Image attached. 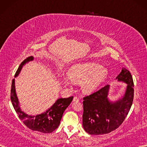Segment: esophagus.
I'll return each instance as SVG.
<instances>
[{
  "instance_id": "obj_1",
  "label": "esophagus",
  "mask_w": 147,
  "mask_h": 147,
  "mask_svg": "<svg viewBox=\"0 0 147 147\" xmlns=\"http://www.w3.org/2000/svg\"><path fill=\"white\" fill-rule=\"evenodd\" d=\"M80 101V99L79 98H78L77 96H74V97L73 98V102H78Z\"/></svg>"
}]
</instances>
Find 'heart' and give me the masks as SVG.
Listing matches in <instances>:
<instances>
[{"instance_id":"obj_1","label":"heart","mask_w":147,"mask_h":147,"mask_svg":"<svg viewBox=\"0 0 147 147\" xmlns=\"http://www.w3.org/2000/svg\"><path fill=\"white\" fill-rule=\"evenodd\" d=\"M109 73L107 69L94 62H80L73 65L68 71V77L62 78V82L65 86L71 85V80L82 82V88L86 93H92L107 78Z\"/></svg>"}]
</instances>
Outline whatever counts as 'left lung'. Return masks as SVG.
Segmentation results:
<instances>
[{"label":"left lung","mask_w":147,"mask_h":147,"mask_svg":"<svg viewBox=\"0 0 147 147\" xmlns=\"http://www.w3.org/2000/svg\"><path fill=\"white\" fill-rule=\"evenodd\" d=\"M115 79L127 84L122 98L111 100L108 97L109 85L83 98V127L90 135H104L116 129L128 114L134 97L132 76L128 70L123 67Z\"/></svg>","instance_id":"left-lung-1"}]
</instances>
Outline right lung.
<instances>
[{
	"label": "right lung",
	"instance_id": "add662e5",
	"mask_svg": "<svg viewBox=\"0 0 147 147\" xmlns=\"http://www.w3.org/2000/svg\"><path fill=\"white\" fill-rule=\"evenodd\" d=\"M33 57H30L25 59L19 66L14 77L16 78L23 68L30 61H33ZM73 99V96L69 98H58L51 107L43 113L37 115H28L21 111L20 102L16 92L15 79L12 80L11 91V100L12 104L19 118L23 121V123L29 129L43 133H50L57 129L60 124L62 115Z\"/></svg>",
	"mask_w": 147,
	"mask_h": 147
}]
</instances>
